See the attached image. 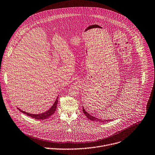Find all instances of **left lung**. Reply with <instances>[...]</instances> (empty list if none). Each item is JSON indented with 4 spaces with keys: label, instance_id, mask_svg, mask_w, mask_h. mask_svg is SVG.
I'll list each match as a JSON object with an SVG mask.
<instances>
[{
    "label": "left lung",
    "instance_id": "1",
    "mask_svg": "<svg viewBox=\"0 0 155 155\" xmlns=\"http://www.w3.org/2000/svg\"><path fill=\"white\" fill-rule=\"evenodd\" d=\"M83 112H84V113L85 114V115L87 116V117L88 119H90V120H92V121H96V122H101V123H104V122H109V121H110V120H113V119H110V120H102V119H98V118H97V117H95L94 116H91V115H90V114H88L86 111H85V110L84 108V107H83Z\"/></svg>",
    "mask_w": 155,
    "mask_h": 155
}]
</instances>
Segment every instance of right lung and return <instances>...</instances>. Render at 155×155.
<instances>
[{
	"label": "right lung",
	"mask_w": 155,
	"mask_h": 155,
	"mask_svg": "<svg viewBox=\"0 0 155 155\" xmlns=\"http://www.w3.org/2000/svg\"><path fill=\"white\" fill-rule=\"evenodd\" d=\"M58 97H57L56 101L54 102V103L53 104V105L51 106V107L48 110H47V111L44 112V113H41V114H31V113H27L23 110H21V109H19V108H18V109L21 111L22 113L27 114V116H30L32 118H34V119H38V120H44V119H47L49 117H50L51 115H53L54 114V113L55 112L56 110V108H57V105H58Z\"/></svg>",
	"instance_id": "obj_1"
}]
</instances>
